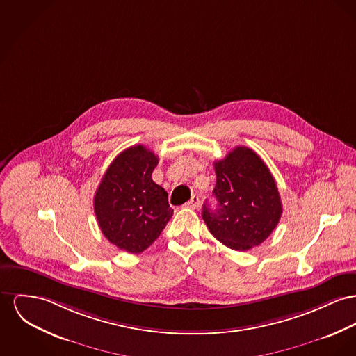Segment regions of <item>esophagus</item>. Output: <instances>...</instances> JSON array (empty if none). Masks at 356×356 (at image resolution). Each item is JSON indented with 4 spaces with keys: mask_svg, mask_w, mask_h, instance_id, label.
<instances>
[{
    "mask_svg": "<svg viewBox=\"0 0 356 356\" xmlns=\"http://www.w3.org/2000/svg\"><path fill=\"white\" fill-rule=\"evenodd\" d=\"M200 197L198 195H191V198H190L189 202H188V208H191V209H198L200 208Z\"/></svg>",
    "mask_w": 356,
    "mask_h": 356,
    "instance_id": "esophagus-1",
    "label": "esophagus"
}]
</instances>
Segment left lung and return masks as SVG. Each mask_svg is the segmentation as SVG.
Masks as SVG:
<instances>
[{
	"instance_id": "8db88e82",
	"label": "left lung",
	"mask_w": 356,
	"mask_h": 356,
	"mask_svg": "<svg viewBox=\"0 0 356 356\" xmlns=\"http://www.w3.org/2000/svg\"><path fill=\"white\" fill-rule=\"evenodd\" d=\"M217 209L204 205L202 218L211 234L235 251H248L271 235L282 214L278 188L261 156L236 147L214 162Z\"/></svg>"
}]
</instances>
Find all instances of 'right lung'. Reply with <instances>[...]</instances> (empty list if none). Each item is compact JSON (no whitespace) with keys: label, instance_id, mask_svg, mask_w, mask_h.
Instances as JSON below:
<instances>
[{"label":"right lung","instance_id":"add662e5","mask_svg":"<svg viewBox=\"0 0 356 356\" xmlns=\"http://www.w3.org/2000/svg\"><path fill=\"white\" fill-rule=\"evenodd\" d=\"M159 158L144 145L124 149L95 191L98 225L112 244L129 254L147 250L172 216L167 191L151 175Z\"/></svg>","mask_w":356,"mask_h":356}]
</instances>
